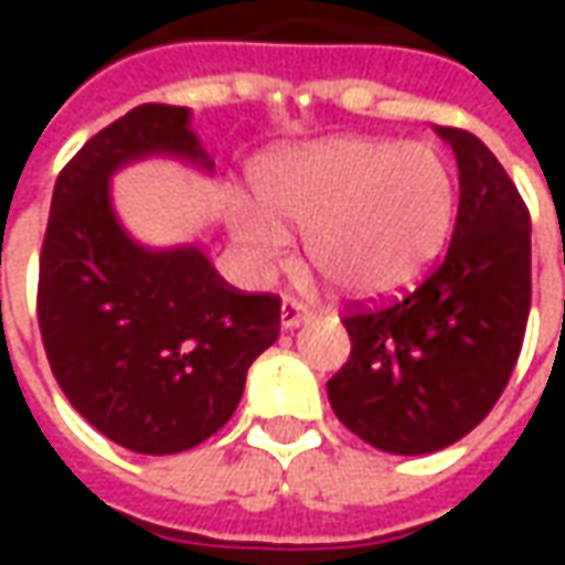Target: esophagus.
I'll return each instance as SVG.
<instances>
[{
  "label": "esophagus",
  "instance_id": "obj_1",
  "mask_svg": "<svg viewBox=\"0 0 565 565\" xmlns=\"http://www.w3.org/2000/svg\"><path fill=\"white\" fill-rule=\"evenodd\" d=\"M311 320V311H305L295 298H286L282 301V311H279V327L282 330H295V327H301V323H308Z\"/></svg>",
  "mask_w": 565,
  "mask_h": 565
}]
</instances>
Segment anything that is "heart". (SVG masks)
<instances>
[{
  "label": "heart",
  "mask_w": 565,
  "mask_h": 565,
  "mask_svg": "<svg viewBox=\"0 0 565 565\" xmlns=\"http://www.w3.org/2000/svg\"><path fill=\"white\" fill-rule=\"evenodd\" d=\"M260 206L232 204L226 226L250 270L286 260L305 228V257L339 295L377 301L418 286L452 235L459 182L444 150L337 135L267 153L254 166Z\"/></svg>",
  "instance_id": "obj_1"
}]
</instances>
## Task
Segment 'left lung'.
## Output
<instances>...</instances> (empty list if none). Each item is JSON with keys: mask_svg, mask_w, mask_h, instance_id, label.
I'll use <instances>...</instances> for the list:
<instances>
[{"mask_svg": "<svg viewBox=\"0 0 565 565\" xmlns=\"http://www.w3.org/2000/svg\"><path fill=\"white\" fill-rule=\"evenodd\" d=\"M459 166V216L440 267L412 295L342 323L352 355L327 396L355 437L393 456L462 440L510 383L532 308V223L484 143L440 128Z\"/></svg>", "mask_w": 565, "mask_h": 565, "instance_id": "8db88e82", "label": "left lung"}]
</instances>
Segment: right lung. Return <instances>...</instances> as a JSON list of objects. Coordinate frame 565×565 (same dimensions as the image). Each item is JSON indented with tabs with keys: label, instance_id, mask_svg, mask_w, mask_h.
Masks as SVG:
<instances>
[{
	"label": "right lung",
	"instance_id": "add662e5",
	"mask_svg": "<svg viewBox=\"0 0 565 565\" xmlns=\"http://www.w3.org/2000/svg\"><path fill=\"white\" fill-rule=\"evenodd\" d=\"M169 157L213 169L191 109L143 103L55 179L36 317L62 393L103 437L143 456L204 444L235 415L279 298L226 286L198 245L153 248L116 213L113 175Z\"/></svg>",
	"mask_w": 565,
	"mask_h": 565
}]
</instances>
